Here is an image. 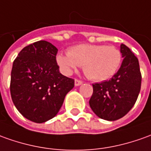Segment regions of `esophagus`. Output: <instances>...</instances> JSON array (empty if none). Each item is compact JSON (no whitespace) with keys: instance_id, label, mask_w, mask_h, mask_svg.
<instances>
[{"instance_id":"esophagus-1","label":"esophagus","mask_w":151,"mask_h":151,"mask_svg":"<svg viewBox=\"0 0 151 151\" xmlns=\"http://www.w3.org/2000/svg\"><path fill=\"white\" fill-rule=\"evenodd\" d=\"M82 85V81H79V80H75V86H79Z\"/></svg>"}]
</instances>
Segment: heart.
<instances>
[{"label": "heart", "instance_id": "obj_1", "mask_svg": "<svg viewBox=\"0 0 151 151\" xmlns=\"http://www.w3.org/2000/svg\"><path fill=\"white\" fill-rule=\"evenodd\" d=\"M122 54L113 46L79 44L71 47L68 54H58L57 62L65 75H70L78 65L83 66L87 77L97 81L112 77L120 66Z\"/></svg>", "mask_w": 151, "mask_h": 151}]
</instances>
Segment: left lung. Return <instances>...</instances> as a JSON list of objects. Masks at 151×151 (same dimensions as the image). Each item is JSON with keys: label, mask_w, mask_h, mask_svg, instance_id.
<instances>
[{"label": "left lung", "mask_w": 151, "mask_h": 151, "mask_svg": "<svg viewBox=\"0 0 151 151\" xmlns=\"http://www.w3.org/2000/svg\"><path fill=\"white\" fill-rule=\"evenodd\" d=\"M123 58L117 73L109 81L93 85L89 106L98 117L115 121L132 109L141 90V74L137 58L129 47L120 46Z\"/></svg>", "instance_id": "obj_1"}]
</instances>
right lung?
<instances>
[{"mask_svg":"<svg viewBox=\"0 0 151 151\" xmlns=\"http://www.w3.org/2000/svg\"><path fill=\"white\" fill-rule=\"evenodd\" d=\"M58 48L44 40L24 47L13 62L10 94L15 108L30 121L42 123L54 117L66 93L73 89V79L59 71Z\"/></svg>","mask_w":151,"mask_h":151,"instance_id":"1","label":"right lung"}]
</instances>
